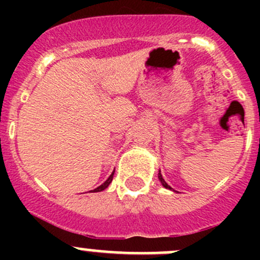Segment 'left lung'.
<instances>
[{
  "label": "left lung",
  "mask_w": 260,
  "mask_h": 260,
  "mask_svg": "<svg viewBox=\"0 0 260 260\" xmlns=\"http://www.w3.org/2000/svg\"><path fill=\"white\" fill-rule=\"evenodd\" d=\"M158 180L161 181V183H162V186H164V187H166V188H169V190H172V187L170 185H167V182L166 181L164 180V177H162V175H161V171L158 172Z\"/></svg>",
  "instance_id": "8db88e82"
}]
</instances>
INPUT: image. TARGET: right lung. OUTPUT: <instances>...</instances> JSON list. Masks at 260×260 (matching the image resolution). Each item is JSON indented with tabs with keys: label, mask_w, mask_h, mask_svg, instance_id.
Wrapping results in <instances>:
<instances>
[{
	"label": "right lung",
	"mask_w": 260,
	"mask_h": 260,
	"mask_svg": "<svg viewBox=\"0 0 260 260\" xmlns=\"http://www.w3.org/2000/svg\"><path fill=\"white\" fill-rule=\"evenodd\" d=\"M113 175H114V171L112 172V175H111V176L108 177V180H107L106 182H104V183H102L101 186H98V187H96V188H94V190H91V192H99V191H103V190H106V188L108 187V186H109V183L112 182V180H113Z\"/></svg>",
	"instance_id": "1"
}]
</instances>
